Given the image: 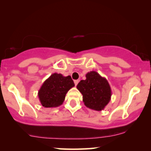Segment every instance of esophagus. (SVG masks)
Listing matches in <instances>:
<instances>
[{"mask_svg": "<svg viewBox=\"0 0 151 151\" xmlns=\"http://www.w3.org/2000/svg\"><path fill=\"white\" fill-rule=\"evenodd\" d=\"M78 82H79V80H75L74 81V83H75V85L77 86V84H78Z\"/></svg>", "mask_w": 151, "mask_h": 151, "instance_id": "34e87169", "label": "esophagus"}]
</instances>
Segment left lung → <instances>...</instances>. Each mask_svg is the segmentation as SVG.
Masks as SVG:
<instances>
[{
	"mask_svg": "<svg viewBox=\"0 0 151 151\" xmlns=\"http://www.w3.org/2000/svg\"><path fill=\"white\" fill-rule=\"evenodd\" d=\"M77 88L82 94L84 105L93 110L100 111L111 100V86L106 78L92 71L86 74V80H81Z\"/></svg>",
	"mask_w": 151,
	"mask_h": 151,
	"instance_id": "left-lung-1",
	"label": "left lung"
}]
</instances>
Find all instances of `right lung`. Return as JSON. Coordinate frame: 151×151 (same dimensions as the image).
<instances>
[{"label":"right lung","instance_id":"obj_1","mask_svg":"<svg viewBox=\"0 0 151 151\" xmlns=\"http://www.w3.org/2000/svg\"><path fill=\"white\" fill-rule=\"evenodd\" d=\"M75 86L71 76H63L54 73L49 76L41 86L38 96L42 106L54 108L63 104L69 90Z\"/></svg>","mask_w":151,"mask_h":151}]
</instances>
